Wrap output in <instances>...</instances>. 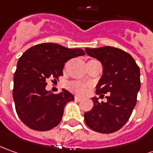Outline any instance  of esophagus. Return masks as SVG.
<instances>
[{
    "mask_svg": "<svg viewBox=\"0 0 153 153\" xmlns=\"http://www.w3.org/2000/svg\"><path fill=\"white\" fill-rule=\"evenodd\" d=\"M74 100H76V101H78V102H79V101L82 100V98H79V97H75V98H74Z\"/></svg>",
    "mask_w": 153,
    "mask_h": 153,
    "instance_id": "1",
    "label": "esophagus"
}]
</instances>
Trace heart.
Segmentation results:
<instances>
[{"label":"heart","instance_id":"obj_1","mask_svg":"<svg viewBox=\"0 0 153 153\" xmlns=\"http://www.w3.org/2000/svg\"><path fill=\"white\" fill-rule=\"evenodd\" d=\"M89 61H95L94 59H91ZM67 87L71 92H73L74 94L77 95H83L84 94L88 89V85L84 84H82L80 82H77V81H71L69 82Z\"/></svg>","mask_w":153,"mask_h":153}]
</instances>
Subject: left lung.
<instances>
[{
    "label": "left lung",
    "mask_w": 153,
    "mask_h": 153,
    "mask_svg": "<svg viewBox=\"0 0 153 153\" xmlns=\"http://www.w3.org/2000/svg\"><path fill=\"white\" fill-rule=\"evenodd\" d=\"M85 52L102 65V75L96 87V94L104 96L107 102L93 98L94 107L84 114L88 128L100 133H112L128 122L136 105L140 89V69L132 56L114 47L86 48Z\"/></svg>",
    "instance_id": "left-lung-1"
}]
</instances>
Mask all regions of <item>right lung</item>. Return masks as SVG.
<instances>
[{"instance_id": "add662e5", "label": "right lung", "mask_w": 153, "mask_h": 153, "mask_svg": "<svg viewBox=\"0 0 153 153\" xmlns=\"http://www.w3.org/2000/svg\"><path fill=\"white\" fill-rule=\"evenodd\" d=\"M84 54L81 49L43 43L22 54L14 74L13 99L24 124L33 130L48 131L60 123L65 107L74 96L65 89L56 94L46 91V80L54 78L59 81L66 62Z\"/></svg>"}]
</instances>
